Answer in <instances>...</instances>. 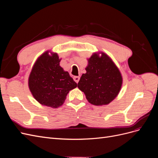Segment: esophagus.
Instances as JSON below:
<instances>
[{
  "mask_svg": "<svg viewBox=\"0 0 158 158\" xmlns=\"http://www.w3.org/2000/svg\"><path fill=\"white\" fill-rule=\"evenodd\" d=\"M73 78H74V80L75 81L76 83H78L79 82V80H80V77H79V76H74Z\"/></svg>",
  "mask_w": 158,
  "mask_h": 158,
  "instance_id": "obj_1",
  "label": "esophagus"
}]
</instances>
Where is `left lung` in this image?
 <instances>
[{"instance_id":"left-lung-1","label":"left lung","mask_w":158,"mask_h":158,"mask_svg":"<svg viewBox=\"0 0 158 158\" xmlns=\"http://www.w3.org/2000/svg\"><path fill=\"white\" fill-rule=\"evenodd\" d=\"M86 73L81 76L78 88L88 101L95 106L107 105L116 98L122 85L120 71L112 60L102 52L94 54L88 59Z\"/></svg>"}]
</instances>
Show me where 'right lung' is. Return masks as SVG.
<instances>
[{
	"mask_svg": "<svg viewBox=\"0 0 158 158\" xmlns=\"http://www.w3.org/2000/svg\"><path fill=\"white\" fill-rule=\"evenodd\" d=\"M60 60L56 53L45 52L35 62L28 82L37 101L54 108L63 105L69 91L77 86L68 72L60 67Z\"/></svg>",
	"mask_w": 158,
	"mask_h": 158,
	"instance_id": "1",
	"label": "right lung"
}]
</instances>
